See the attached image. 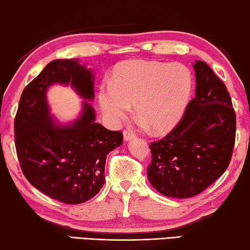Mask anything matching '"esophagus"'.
I'll return each mask as SVG.
<instances>
[{"label":"esophagus","instance_id":"esophagus-1","mask_svg":"<svg viewBox=\"0 0 250 250\" xmlns=\"http://www.w3.org/2000/svg\"><path fill=\"white\" fill-rule=\"evenodd\" d=\"M124 136H125V141H130L132 139H134L135 133L130 129H125V130H124Z\"/></svg>","mask_w":250,"mask_h":250}]
</instances>
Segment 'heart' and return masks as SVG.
I'll return each mask as SVG.
<instances>
[{
    "label": "heart",
    "mask_w": 250,
    "mask_h": 250,
    "mask_svg": "<svg viewBox=\"0 0 250 250\" xmlns=\"http://www.w3.org/2000/svg\"><path fill=\"white\" fill-rule=\"evenodd\" d=\"M192 89V72L182 63L132 61L117 68L112 84L101 87L99 102L111 124L126 118L135 105L140 120L165 133L182 118Z\"/></svg>",
    "instance_id": "b5f03b06"
}]
</instances>
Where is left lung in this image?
Listing matches in <instances>:
<instances>
[{"mask_svg":"<svg viewBox=\"0 0 250 250\" xmlns=\"http://www.w3.org/2000/svg\"><path fill=\"white\" fill-rule=\"evenodd\" d=\"M196 95L169 133L151 142L147 178L168 197L202 193L224 173L232 158L236 116L224 83L205 62L194 63Z\"/></svg>","mask_w":250,"mask_h":250,"instance_id":"8db88e82","label":"left lung"}]
</instances>
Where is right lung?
<instances>
[{"label": "right lung", "instance_id": "obj_1", "mask_svg": "<svg viewBox=\"0 0 250 250\" xmlns=\"http://www.w3.org/2000/svg\"><path fill=\"white\" fill-rule=\"evenodd\" d=\"M91 70L75 60H56L24 87L14 121L15 147L24 177L53 199L67 205L86 202L105 183L109 151L122 145L121 131L95 122V112L84 103L79 119L56 126L46 103L53 83H71L84 99L94 97Z\"/></svg>", "mask_w": 250, "mask_h": 250}]
</instances>
